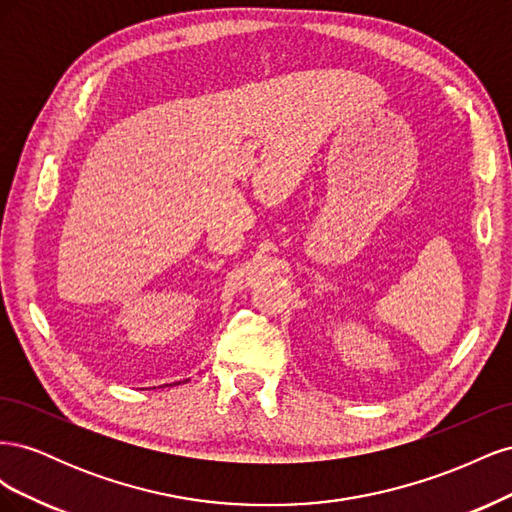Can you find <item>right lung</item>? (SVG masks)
<instances>
[{
  "mask_svg": "<svg viewBox=\"0 0 512 512\" xmlns=\"http://www.w3.org/2000/svg\"><path fill=\"white\" fill-rule=\"evenodd\" d=\"M185 382H188V380H185ZM177 384H179V382H177ZM164 386H166V384H164Z\"/></svg>",
  "mask_w": 512,
  "mask_h": 512,
  "instance_id": "add662e5",
  "label": "right lung"
}]
</instances>
